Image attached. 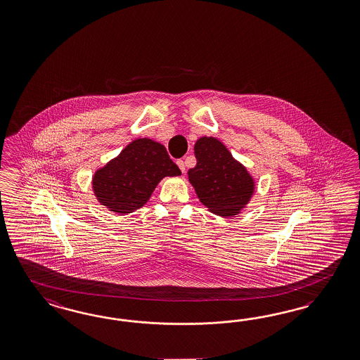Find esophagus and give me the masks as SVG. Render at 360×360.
<instances>
[{"label":"esophagus","mask_w":360,"mask_h":360,"mask_svg":"<svg viewBox=\"0 0 360 360\" xmlns=\"http://www.w3.org/2000/svg\"><path fill=\"white\" fill-rule=\"evenodd\" d=\"M177 165H179V168L181 169V172L185 174V163L184 160H177Z\"/></svg>","instance_id":"esophagus-1"}]
</instances>
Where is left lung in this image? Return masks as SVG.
Listing matches in <instances>:
<instances>
[{
	"label": "left lung",
	"mask_w": 360,
	"mask_h": 360,
	"mask_svg": "<svg viewBox=\"0 0 360 360\" xmlns=\"http://www.w3.org/2000/svg\"><path fill=\"white\" fill-rule=\"evenodd\" d=\"M195 155L197 165L188 177L200 201L217 216H236L254 195V179L213 136L200 138Z\"/></svg>",
	"instance_id": "obj_1"
}]
</instances>
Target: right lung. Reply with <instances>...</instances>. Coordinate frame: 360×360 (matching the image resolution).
Masks as SVG:
<instances>
[{"label":"right lung","instance_id":"1","mask_svg":"<svg viewBox=\"0 0 360 360\" xmlns=\"http://www.w3.org/2000/svg\"><path fill=\"white\" fill-rule=\"evenodd\" d=\"M179 175L181 172L163 144L139 138L96 171L93 192L101 205L114 213L127 214L148 201L163 177Z\"/></svg>","mask_w":360,"mask_h":360}]
</instances>
